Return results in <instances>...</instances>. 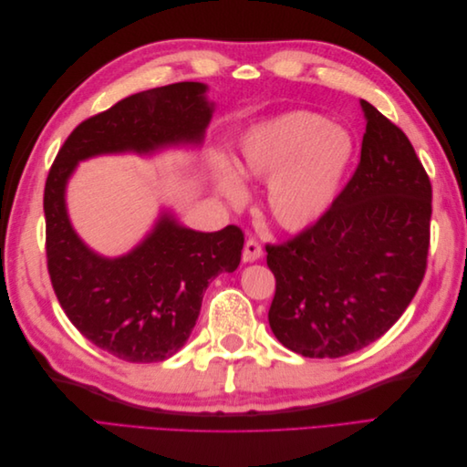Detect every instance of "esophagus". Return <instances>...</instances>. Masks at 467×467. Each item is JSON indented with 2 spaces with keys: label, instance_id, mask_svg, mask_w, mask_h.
<instances>
[{
  "label": "esophagus",
  "instance_id": "1",
  "mask_svg": "<svg viewBox=\"0 0 467 467\" xmlns=\"http://www.w3.org/2000/svg\"><path fill=\"white\" fill-rule=\"evenodd\" d=\"M244 263H253L259 261L263 257V245L257 242L255 237H249L245 245H244Z\"/></svg>",
  "mask_w": 467,
  "mask_h": 467
}]
</instances>
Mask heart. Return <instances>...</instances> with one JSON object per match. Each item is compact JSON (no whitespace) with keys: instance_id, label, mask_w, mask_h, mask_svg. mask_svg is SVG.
<instances>
[{"instance_id":"heart-1","label":"heart","mask_w":467,"mask_h":467,"mask_svg":"<svg viewBox=\"0 0 467 467\" xmlns=\"http://www.w3.org/2000/svg\"><path fill=\"white\" fill-rule=\"evenodd\" d=\"M352 153L355 144L343 129L312 112H286L253 126L239 142L235 165L245 179H268V216L282 230L302 232L327 214ZM214 167L222 194L242 206L244 179L223 161Z\"/></svg>"}]
</instances>
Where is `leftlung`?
Here are the masks:
<instances>
[{
	"instance_id": "1",
	"label": "left lung",
	"mask_w": 467,
	"mask_h": 467,
	"mask_svg": "<svg viewBox=\"0 0 467 467\" xmlns=\"http://www.w3.org/2000/svg\"><path fill=\"white\" fill-rule=\"evenodd\" d=\"M360 163L319 222L266 244L276 278L268 323L307 358L368 347L411 304L427 271L432 187L405 132L360 101Z\"/></svg>"
}]
</instances>
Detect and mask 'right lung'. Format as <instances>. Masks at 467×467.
I'll return each instance as SVG.
<instances>
[{
	"instance_id": "add662e5",
	"label": "right lung",
	"mask_w": 467,
	"mask_h": 467,
	"mask_svg": "<svg viewBox=\"0 0 467 467\" xmlns=\"http://www.w3.org/2000/svg\"><path fill=\"white\" fill-rule=\"evenodd\" d=\"M204 93V83L181 81L122 99L76 126L47 177V265L56 298L83 337L126 362H161L187 343L208 285L242 261L244 232L228 225L202 234L163 214L129 255L105 259L69 223L66 182L91 155L199 144L212 119Z\"/></svg>"
}]
</instances>
